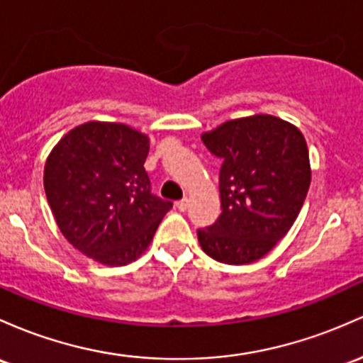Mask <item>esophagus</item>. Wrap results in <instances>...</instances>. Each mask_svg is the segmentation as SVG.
I'll use <instances>...</instances> for the list:
<instances>
[{
  "instance_id": "34e87169",
  "label": "esophagus",
  "mask_w": 363,
  "mask_h": 363,
  "mask_svg": "<svg viewBox=\"0 0 363 363\" xmlns=\"http://www.w3.org/2000/svg\"><path fill=\"white\" fill-rule=\"evenodd\" d=\"M175 206H177V208L181 210V212H184V210H188L189 200H188V198H182V200H179L177 203H175Z\"/></svg>"
}]
</instances>
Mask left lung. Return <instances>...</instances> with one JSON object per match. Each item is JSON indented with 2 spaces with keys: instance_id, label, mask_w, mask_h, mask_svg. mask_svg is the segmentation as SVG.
I'll return each mask as SVG.
<instances>
[{
  "instance_id": "1",
  "label": "left lung",
  "mask_w": 363,
  "mask_h": 363,
  "mask_svg": "<svg viewBox=\"0 0 363 363\" xmlns=\"http://www.w3.org/2000/svg\"><path fill=\"white\" fill-rule=\"evenodd\" d=\"M201 141L222 158V212L198 229V241L213 260L252 264L288 234L303 206L310 186L303 134L272 115H255L222 123Z\"/></svg>"
}]
</instances>
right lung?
Segmentation results:
<instances>
[{"mask_svg": "<svg viewBox=\"0 0 363 363\" xmlns=\"http://www.w3.org/2000/svg\"><path fill=\"white\" fill-rule=\"evenodd\" d=\"M150 139L123 123L87 122L48 157L45 191L74 248L105 265H127L145 252L172 201L151 193L145 170Z\"/></svg>", "mask_w": 363, "mask_h": 363, "instance_id": "add662e5", "label": "right lung"}]
</instances>
